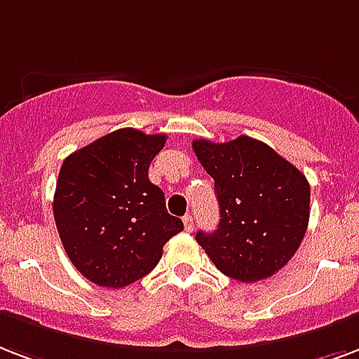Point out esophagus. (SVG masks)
I'll use <instances>...</instances> for the list:
<instances>
[{
  "label": "esophagus",
  "mask_w": 359,
  "mask_h": 359,
  "mask_svg": "<svg viewBox=\"0 0 359 359\" xmlns=\"http://www.w3.org/2000/svg\"><path fill=\"white\" fill-rule=\"evenodd\" d=\"M182 222H184L186 231H194V218H191V215H186L184 218H182Z\"/></svg>",
  "instance_id": "1"
}]
</instances>
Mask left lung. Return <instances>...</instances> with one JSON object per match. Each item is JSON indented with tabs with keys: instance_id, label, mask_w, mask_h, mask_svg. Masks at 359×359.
<instances>
[{
	"instance_id": "left-lung-1",
	"label": "left lung",
	"mask_w": 359,
	"mask_h": 359,
	"mask_svg": "<svg viewBox=\"0 0 359 359\" xmlns=\"http://www.w3.org/2000/svg\"><path fill=\"white\" fill-rule=\"evenodd\" d=\"M194 152L215 179L220 224L196 241L216 269L239 283L273 277L305 237L311 186L269 144L241 135L229 143L196 139Z\"/></svg>"
}]
</instances>
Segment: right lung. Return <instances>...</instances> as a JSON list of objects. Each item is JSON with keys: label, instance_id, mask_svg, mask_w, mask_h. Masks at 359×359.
<instances>
[{"label": "right lung", "instance_id": "1", "mask_svg": "<svg viewBox=\"0 0 359 359\" xmlns=\"http://www.w3.org/2000/svg\"><path fill=\"white\" fill-rule=\"evenodd\" d=\"M168 135L133 128L107 133L62 163L54 220L71 264L90 283L124 288L154 269L163 245L184 229L149 180Z\"/></svg>", "mask_w": 359, "mask_h": 359}]
</instances>
